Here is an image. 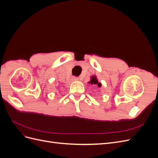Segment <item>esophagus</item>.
Masks as SVG:
<instances>
[{
	"label": "esophagus",
	"mask_w": 158,
	"mask_h": 158,
	"mask_svg": "<svg viewBox=\"0 0 158 158\" xmlns=\"http://www.w3.org/2000/svg\"><path fill=\"white\" fill-rule=\"evenodd\" d=\"M72 80H73V81H78V80H79V78H77V77H74V78H72Z\"/></svg>",
	"instance_id": "34e87169"
}]
</instances>
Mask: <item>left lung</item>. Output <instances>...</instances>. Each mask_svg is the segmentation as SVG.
<instances>
[{"instance_id":"1","label":"left lung","mask_w":158,"mask_h":158,"mask_svg":"<svg viewBox=\"0 0 158 158\" xmlns=\"http://www.w3.org/2000/svg\"><path fill=\"white\" fill-rule=\"evenodd\" d=\"M88 84H92V85H93V84H95V85L98 84V87H99V85L101 84V83L98 82V80L97 78H96V76H92V77H91L90 81H89V82H88Z\"/></svg>"}]
</instances>
